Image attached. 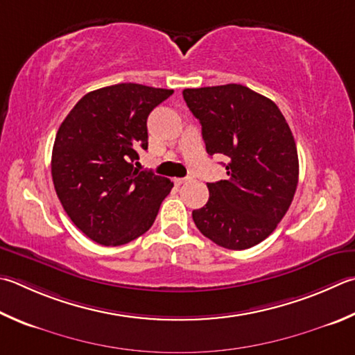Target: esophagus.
<instances>
[{"mask_svg":"<svg viewBox=\"0 0 355 355\" xmlns=\"http://www.w3.org/2000/svg\"><path fill=\"white\" fill-rule=\"evenodd\" d=\"M188 182H191V178H175V180H173V183H175L177 186H182V184L188 183Z\"/></svg>","mask_w":355,"mask_h":355,"instance_id":"esophagus-1","label":"esophagus"}]
</instances>
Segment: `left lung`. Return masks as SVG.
<instances>
[{
    "mask_svg": "<svg viewBox=\"0 0 355 355\" xmlns=\"http://www.w3.org/2000/svg\"><path fill=\"white\" fill-rule=\"evenodd\" d=\"M209 155L228 158V180L208 183L209 200L192 211L200 233L228 250H247L273 233L298 184L292 130L273 101L239 83L186 88Z\"/></svg>",
    "mask_w": 355,
    "mask_h": 355,
    "instance_id": "left-lung-1",
    "label": "left lung"
}]
</instances>
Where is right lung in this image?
<instances>
[{"instance_id": "right-lung-1", "label": "right lung", "mask_w": 355, "mask_h": 355, "mask_svg": "<svg viewBox=\"0 0 355 355\" xmlns=\"http://www.w3.org/2000/svg\"><path fill=\"white\" fill-rule=\"evenodd\" d=\"M173 89L118 83L89 92L59 127L51 173L68 217L89 239L124 245L149 230L169 178L138 171L147 150V118Z\"/></svg>"}]
</instances>
